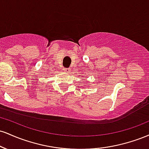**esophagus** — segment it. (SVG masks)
Masks as SVG:
<instances>
[{"mask_svg": "<svg viewBox=\"0 0 149 149\" xmlns=\"http://www.w3.org/2000/svg\"><path fill=\"white\" fill-rule=\"evenodd\" d=\"M63 70H64V71H65V72H67V73H69V72H70V71H71V69H70V68H64V69H63Z\"/></svg>", "mask_w": 149, "mask_h": 149, "instance_id": "esophagus-1", "label": "esophagus"}]
</instances>
